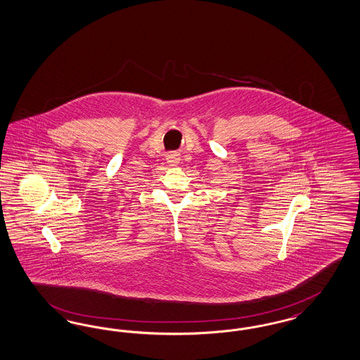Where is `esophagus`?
I'll return each mask as SVG.
<instances>
[{"label": "esophagus", "mask_w": 360, "mask_h": 360, "mask_svg": "<svg viewBox=\"0 0 360 360\" xmlns=\"http://www.w3.org/2000/svg\"><path fill=\"white\" fill-rule=\"evenodd\" d=\"M166 159H167V165L170 167H176L179 165V160H181V158L178 157V154H170V155H167Z\"/></svg>", "instance_id": "esophagus-1"}]
</instances>
